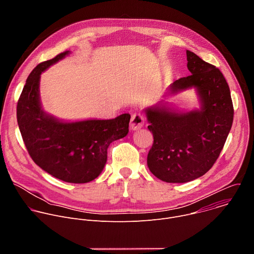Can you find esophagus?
<instances>
[{"label": "esophagus", "instance_id": "1", "mask_svg": "<svg viewBox=\"0 0 254 254\" xmlns=\"http://www.w3.org/2000/svg\"><path fill=\"white\" fill-rule=\"evenodd\" d=\"M144 124V119L140 114H134L131 116L129 127L131 130H137L139 129Z\"/></svg>", "mask_w": 254, "mask_h": 254}]
</instances>
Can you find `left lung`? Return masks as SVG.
Masks as SVG:
<instances>
[{"mask_svg":"<svg viewBox=\"0 0 254 254\" xmlns=\"http://www.w3.org/2000/svg\"><path fill=\"white\" fill-rule=\"evenodd\" d=\"M191 75L170 84L165 96L195 89L199 108L179 111L168 101L144 108L154 143L148 167L167 183H186L206 174L218 159L233 123L230 89L221 71L187 50Z\"/></svg>","mask_w":254,"mask_h":254,"instance_id":"left-lung-1","label":"left lung"}]
</instances>
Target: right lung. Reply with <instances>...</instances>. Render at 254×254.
Segmentation results:
<instances>
[{"instance_id": "1", "label": "right lung", "mask_w": 254, "mask_h": 254, "mask_svg": "<svg viewBox=\"0 0 254 254\" xmlns=\"http://www.w3.org/2000/svg\"><path fill=\"white\" fill-rule=\"evenodd\" d=\"M58 54L36 66L28 76L17 105L18 126L36 165L67 183H88L107 161L110 144L128 132V114L113 120L66 122L47 114L40 100L42 72L69 55Z\"/></svg>"}]
</instances>
